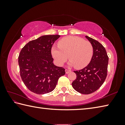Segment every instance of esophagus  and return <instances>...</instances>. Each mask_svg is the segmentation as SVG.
Here are the masks:
<instances>
[{"instance_id":"1","label":"esophagus","mask_w":125,"mask_h":125,"mask_svg":"<svg viewBox=\"0 0 125 125\" xmlns=\"http://www.w3.org/2000/svg\"><path fill=\"white\" fill-rule=\"evenodd\" d=\"M65 73H66V74L69 73V72H71V70H69V69H65Z\"/></svg>"}]
</instances>
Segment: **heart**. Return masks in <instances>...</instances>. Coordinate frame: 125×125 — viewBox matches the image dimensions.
Here are the masks:
<instances>
[{"label": "heart", "instance_id": "heart-1", "mask_svg": "<svg viewBox=\"0 0 125 125\" xmlns=\"http://www.w3.org/2000/svg\"><path fill=\"white\" fill-rule=\"evenodd\" d=\"M58 47H52L53 57L58 65H62L70 59L69 65L82 69L90 63L93 55L92 43L77 36H67L58 42Z\"/></svg>", "mask_w": 125, "mask_h": 125}]
</instances>
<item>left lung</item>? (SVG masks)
I'll return each instance as SVG.
<instances>
[{"instance_id": "left-lung-1", "label": "left lung", "mask_w": 125, "mask_h": 125, "mask_svg": "<svg viewBox=\"0 0 125 125\" xmlns=\"http://www.w3.org/2000/svg\"><path fill=\"white\" fill-rule=\"evenodd\" d=\"M93 47V55L87 66L81 70L74 71L77 78L72 86L77 92L89 94L102 85L107 76L109 57L104 47L98 41L85 36Z\"/></svg>"}]
</instances>
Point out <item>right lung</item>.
<instances>
[{
  "instance_id": "add662e5",
  "label": "right lung",
  "mask_w": 125,
  "mask_h": 125,
  "mask_svg": "<svg viewBox=\"0 0 125 125\" xmlns=\"http://www.w3.org/2000/svg\"><path fill=\"white\" fill-rule=\"evenodd\" d=\"M60 35H44L29 42L22 48L18 58L20 76L26 87L37 94L54 89L58 79L65 74V69L53 64L51 48Z\"/></svg>"
}]
</instances>
